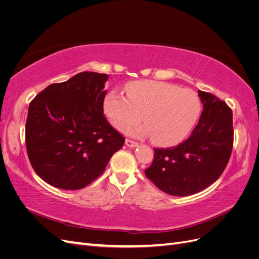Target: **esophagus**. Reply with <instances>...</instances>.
I'll use <instances>...</instances> for the list:
<instances>
[{"mask_svg":"<svg viewBox=\"0 0 259 259\" xmlns=\"http://www.w3.org/2000/svg\"><path fill=\"white\" fill-rule=\"evenodd\" d=\"M125 144H126L127 147H131V148H135L138 146V143L134 142V140H131V139L125 140Z\"/></svg>","mask_w":259,"mask_h":259,"instance_id":"34e87169","label":"esophagus"}]
</instances>
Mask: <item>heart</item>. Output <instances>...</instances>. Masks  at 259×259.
<instances>
[{
  "label": "heart",
  "mask_w": 259,
  "mask_h": 259,
  "mask_svg": "<svg viewBox=\"0 0 259 259\" xmlns=\"http://www.w3.org/2000/svg\"><path fill=\"white\" fill-rule=\"evenodd\" d=\"M127 97L111 91L105 98V112L117 130L140 120L145 123L126 130L137 137L152 136L159 146H174L189 135L201 113L195 92L161 81H136L126 86Z\"/></svg>",
  "instance_id": "heart-1"
}]
</instances>
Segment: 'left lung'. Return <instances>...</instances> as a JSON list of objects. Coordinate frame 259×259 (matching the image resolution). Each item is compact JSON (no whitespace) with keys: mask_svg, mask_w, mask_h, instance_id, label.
Returning a JSON list of instances; mask_svg holds the SVG:
<instances>
[{"mask_svg":"<svg viewBox=\"0 0 259 259\" xmlns=\"http://www.w3.org/2000/svg\"><path fill=\"white\" fill-rule=\"evenodd\" d=\"M203 111L190 137L173 148L154 149L146 176L176 197L197 193L215 183L228 164L233 145L232 111L216 96L198 91Z\"/></svg>","mask_w":259,"mask_h":259,"instance_id":"left-lung-1","label":"left lung"}]
</instances>
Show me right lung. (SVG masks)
I'll list each match as a JSON object with an SVG mask.
<instances>
[{
	"instance_id": "right-lung-1",
	"label": "right lung",
	"mask_w": 259,
	"mask_h": 259,
	"mask_svg": "<svg viewBox=\"0 0 259 259\" xmlns=\"http://www.w3.org/2000/svg\"><path fill=\"white\" fill-rule=\"evenodd\" d=\"M108 74L81 72L54 83L29 105L26 146L31 165L48 184L79 190L98 178L125 138L104 114Z\"/></svg>"
}]
</instances>
